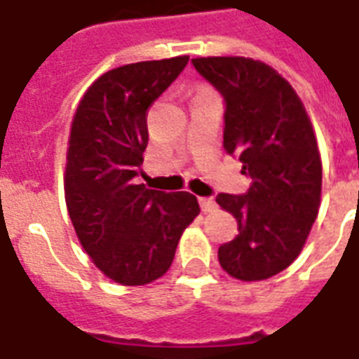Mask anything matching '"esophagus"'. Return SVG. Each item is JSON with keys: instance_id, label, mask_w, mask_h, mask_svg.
Here are the masks:
<instances>
[{"instance_id": "1", "label": "esophagus", "mask_w": 359, "mask_h": 359, "mask_svg": "<svg viewBox=\"0 0 359 359\" xmlns=\"http://www.w3.org/2000/svg\"><path fill=\"white\" fill-rule=\"evenodd\" d=\"M200 205L205 213H209V211H213L215 209V200L213 198H200Z\"/></svg>"}]
</instances>
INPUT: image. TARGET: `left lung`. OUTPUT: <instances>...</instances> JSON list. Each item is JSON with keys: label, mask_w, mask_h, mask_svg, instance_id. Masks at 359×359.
Returning <instances> with one entry per match:
<instances>
[{"label": "left lung", "mask_w": 359, "mask_h": 359, "mask_svg": "<svg viewBox=\"0 0 359 359\" xmlns=\"http://www.w3.org/2000/svg\"><path fill=\"white\" fill-rule=\"evenodd\" d=\"M224 98V150L251 179L245 194H219L240 233L219 247L232 278L259 281L299 257L321 196V159L301 98L280 74L245 57L192 58Z\"/></svg>", "instance_id": "8db88e82"}]
</instances>
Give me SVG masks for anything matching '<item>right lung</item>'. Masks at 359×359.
<instances>
[{
    "label": "right lung",
    "instance_id": "obj_1",
    "mask_svg": "<svg viewBox=\"0 0 359 359\" xmlns=\"http://www.w3.org/2000/svg\"><path fill=\"white\" fill-rule=\"evenodd\" d=\"M188 57L106 72L72 121L65 194L81 245L110 280L146 285L165 274L200 205L188 192L137 184L148 146V108L179 78Z\"/></svg>",
    "mask_w": 359,
    "mask_h": 359
}]
</instances>
